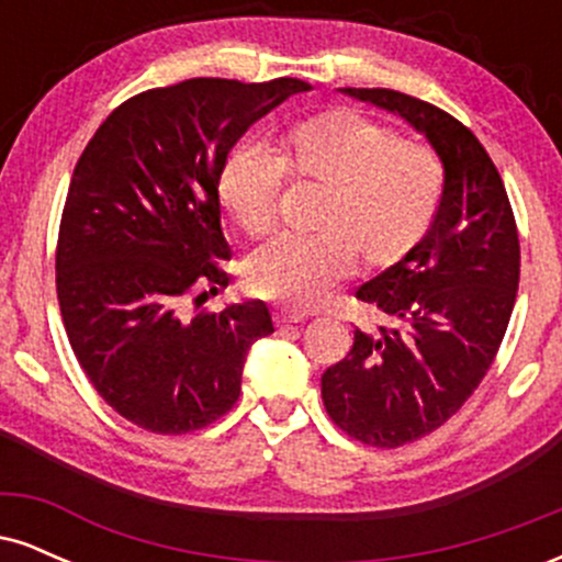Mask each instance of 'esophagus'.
<instances>
[{"label":"esophagus","instance_id":"esophagus-1","mask_svg":"<svg viewBox=\"0 0 562 562\" xmlns=\"http://www.w3.org/2000/svg\"><path fill=\"white\" fill-rule=\"evenodd\" d=\"M306 317H303L301 312H293V308H280V312L274 314V322L277 325H299V322H303Z\"/></svg>","mask_w":562,"mask_h":562}]
</instances>
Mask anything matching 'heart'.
Returning a JSON list of instances; mask_svg holds the SVG:
<instances>
[{
	"instance_id": "b5f03b06",
	"label": "heart",
	"mask_w": 562,
	"mask_h": 562,
	"mask_svg": "<svg viewBox=\"0 0 562 562\" xmlns=\"http://www.w3.org/2000/svg\"><path fill=\"white\" fill-rule=\"evenodd\" d=\"M285 173L325 184L319 235H280L250 254V293L293 308H312L348 280L359 254L389 269L420 245L441 200V166L428 147L398 142L351 108L290 126L280 153L245 142L218 173V198L245 235L274 227Z\"/></svg>"
}]
</instances>
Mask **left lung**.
<instances>
[{"mask_svg": "<svg viewBox=\"0 0 562 562\" xmlns=\"http://www.w3.org/2000/svg\"><path fill=\"white\" fill-rule=\"evenodd\" d=\"M420 132L443 166L441 200L420 245L357 290L391 325L353 330L322 375L340 430L380 449L428 436L492 367L520 280V243L499 171L475 134L441 108L393 89H340Z\"/></svg>", "mask_w": 562, "mask_h": 562, "instance_id": "left-lung-1", "label": "left lung"}]
</instances>
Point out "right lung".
<instances>
[{"mask_svg": "<svg viewBox=\"0 0 562 562\" xmlns=\"http://www.w3.org/2000/svg\"><path fill=\"white\" fill-rule=\"evenodd\" d=\"M301 79H187L102 121L70 177L57 301L70 348L108 404L150 434L205 428L240 396L250 346L274 333L263 301L184 319L229 285L218 173L235 142Z\"/></svg>", "mask_w": 562, "mask_h": 562, "instance_id": "1", "label": "right lung"}]
</instances>
